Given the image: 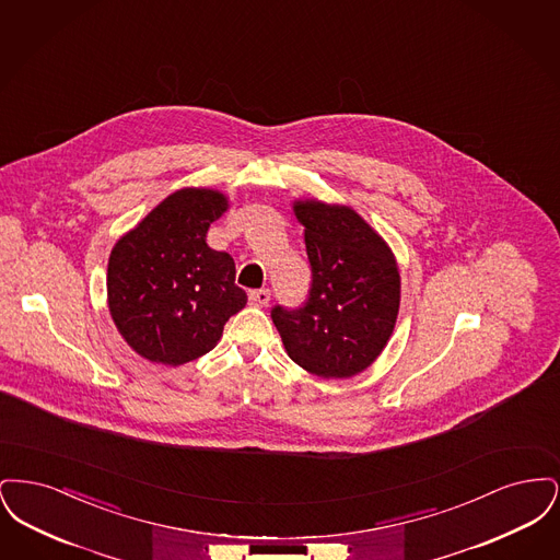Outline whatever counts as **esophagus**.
<instances>
[{"mask_svg":"<svg viewBox=\"0 0 560 560\" xmlns=\"http://www.w3.org/2000/svg\"><path fill=\"white\" fill-rule=\"evenodd\" d=\"M249 302H252L254 306H267L268 302H270V290H267V288H262V290H252V292H249Z\"/></svg>","mask_w":560,"mask_h":560,"instance_id":"esophagus-1","label":"esophagus"}]
</instances>
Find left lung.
Instances as JSON below:
<instances>
[{
	"instance_id": "8db88e82",
	"label": "left lung",
	"mask_w": 560,
	"mask_h": 560,
	"mask_svg": "<svg viewBox=\"0 0 560 560\" xmlns=\"http://www.w3.org/2000/svg\"><path fill=\"white\" fill-rule=\"evenodd\" d=\"M313 270L298 308L275 304L270 317L288 354L319 377H350L386 347L399 313V270L388 245L350 208L298 201Z\"/></svg>"
}]
</instances>
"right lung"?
I'll list each match as a JSON object with an SVG mask.
<instances>
[{
  "mask_svg": "<svg viewBox=\"0 0 560 560\" xmlns=\"http://www.w3.org/2000/svg\"><path fill=\"white\" fill-rule=\"evenodd\" d=\"M224 210L220 192L183 188L113 247L108 311L140 357L163 365L199 359L245 306L235 260L206 243L210 224Z\"/></svg>",
  "mask_w": 560,
  "mask_h": 560,
  "instance_id": "add662e5",
  "label": "right lung"
}]
</instances>
